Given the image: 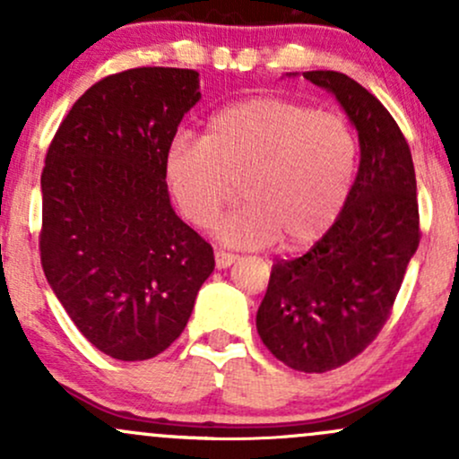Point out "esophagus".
I'll return each mask as SVG.
<instances>
[{"mask_svg": "<svg viewBox=\"0 0 459 459\" xmlns=\"http://www.w3.org/2000/svg\"><path fill=\"white\" fill-rule=\"evenodd\" d=\"M235 261H237V255H230V252H224V250L215 252V267H218V270H226V267L233 265Z\"/></svg>", "mask_w": 459, "mask_h": 459, "instance_id": "34e87169", "label": "esophagus"}]
</instances>
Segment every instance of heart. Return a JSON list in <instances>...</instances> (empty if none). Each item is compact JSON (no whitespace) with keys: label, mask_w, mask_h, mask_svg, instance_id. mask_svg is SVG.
<instances>
[{"label":"heart","mask_w":459,"mask_h":459,"mask_svg":"<svg viewBox=\"0 0 459 459\" xmlns=\"http://www.w3.org/2000/svg\"><path fill=\"white\" fill-rule=\"evenodd\" d=\"M358 138L345 116L282 97H252L215 112L203 140L175 138L166 181L183 218L209 230L241 189L244 204L218 235L235 247L282 239L302 250L343 212L356 177Z\"/></svg>","instance_id":"obj_1"}]
</instances>
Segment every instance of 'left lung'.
<instances>
[{
  "label": "left lung",
  "instance_id": "left-lung-1",
  "mask_svg": "<svg viewBox=\"0 0 459 459\" xmlns=\"http://www.w3.org/2000/svg\"><path fill=\"white\" fill-rule=\"evenodd\" d=\"M304 77L345 109L360 166L328 233L307 255L272 267L256 330L287 367L325 373L365 351L386 324L419 247V200L410 146L388 109L343 73Z\"/></svg>",
  "mask_w": 459,
  "mask_h": 459
}]
</instances>
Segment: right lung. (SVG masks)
I'll use <instances>...</instances> for the list:
<instances>
[{
  "label": "right lung",
  "mask_w": 459,
  "mask_h": 459,
  "mask_svg": "<svg viewBox=\"0 0 459 459\" xmlns=\"http://www.w3.org/2000/svg\"><path fill=\"white\" fill-rule=\"evenodd\" d=\"M198 101L192 68H129L88 88L47 151V282L79 332L116 360L170 347L215 267L213 247L172 209L163 168Z\"/></svg>",
  "instance_id": "1"
}]
</instances>
